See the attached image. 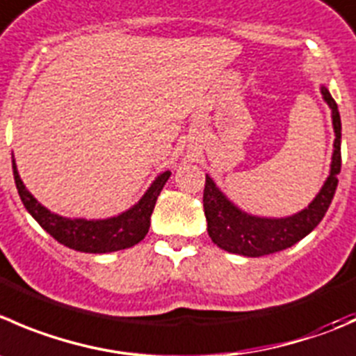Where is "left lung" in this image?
Here are the masks:
<instances>
[{
    "label": "left lung",
    "instance_id": "obj_1",
    "mask_svg": "<svg viewBox=\"0 0 356 356\" xmlns=\"http://www.w3.org/2000/svg\"><path fill=\"white\" fill-rule=\"evenodd\" d=\"M322 95L329 108L332 109L336 139H334L330 175L316 198L309 203L308 209L301 210L296 216L284 217V219L254 217L236 209L207 175L205 189H203V209H205L207 217V231L217 247L233 252V254L247 255V257L275 254L298 243L306 234L312 233L323 219L334 198L337 182H339L337 175L341 172V116L336 101L325 86H322Z\"/></svg>",
    "mask_w": 356,
    "mask_h": 356
}]
</instances>
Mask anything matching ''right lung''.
Masks as SVG:
<instances>
[{"instance_id": "right-lung-1", "label": "right lung", "mask_w": 356, "mask_h": 356, "mask_svg": "<svg viewBox=\"0 0 356 356\" xmlns=\"http://www.w3.org/2000/svg\"><path fill=\"white\" fill-rule=\"evenodd\" d=\"M12 163L17 191H19V196L27 212L58 243L79 252H88V254H106V252L122 250V248H129L139 243L149 231V219L154 203H156L165 182L170 177L168 170L158 175L156 181L151 184V188L147 189V193L140 198L137 205H134L132 209L120 213V216L111 217V219H67V217L51 213L41 203H38V200L27 191L24 182L20 181L15 160Z\"/></svg>"}]
</instances>
